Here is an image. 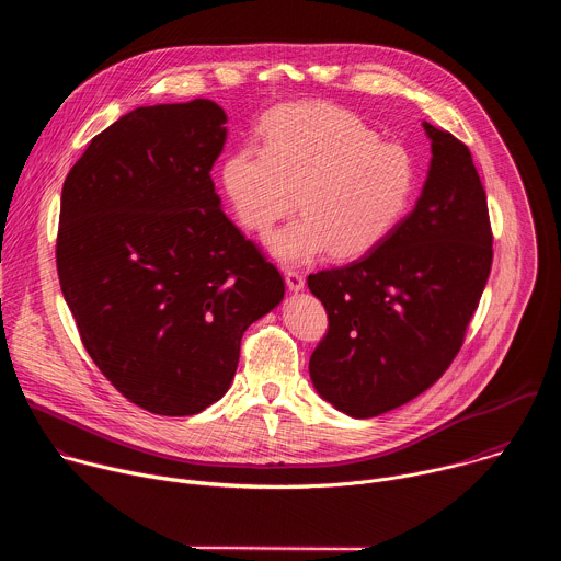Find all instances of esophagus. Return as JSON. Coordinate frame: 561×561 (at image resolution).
<instances>
[{"mask_svg":"<svg viewBox=\"0 0 561 561\" xmlns=\"http://www.w3.org/2000/svg\"><path fill=\"white\" fill-rule=\"evenodd\" d=\"M284 279H286L288 290H293V293L304 290V277H301L297 271H286V273H284Z\"/></svg>","mask_w":561,"mask_h":561,"instance_id":"obj_1","label":"esophagus"}]
</instances>
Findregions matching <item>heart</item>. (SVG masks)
Instances as JSON below:
<instances>
[{"label":"heart","mask_w":561,"mask_h":561,"mask_svg":"<svg viewBox=\"0 0 561 561\" xmlns=\"http://www.w3.org/2000/svg\"><path fill=\"white\" fill-rule=\"evenodd\" d=\"M262 146L232 148L219 184L237 221L268 232L295 206L293 221L266 239L282 264H306L331 251L351 260L370 253L399 226L415 199V152L333 104H288L262 124Z\"/></svg>","instance_id":"obj_1"}]
</instances>
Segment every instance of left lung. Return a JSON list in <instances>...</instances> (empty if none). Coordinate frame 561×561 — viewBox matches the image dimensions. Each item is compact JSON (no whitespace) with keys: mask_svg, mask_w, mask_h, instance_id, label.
I'll return each instance as SVG.
<instances>
[{"mask_svg":"<svg viewBox=\"0 0 561 561\" xmlns=\"http://www.w3.org/2000/svg\"><path fill=\"white\" fill-rule=\"evenodd\" d=\"M422 126L433 157L415 208L364 257L308 275L329 312L310 379L355 420L404 407L444 375L493 264L486 193L470 150Z\"/></svg>","mask_w":561,"mask_h":561,"instance_id":"1","label":"left lung"}]
</instances>
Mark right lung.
I'll return each instance as SVG.
<instances>
[{"label":"right lung","mask_w":561,"mask_h":561,"mask_svg":"<svg viewBox=\"0 0 561 561\" xmlns=\"http://www.w3.org/2000/svg\"><path fill=\"white\" fill-rule=\"evenodd\" d=\"M210 100L139 106L93 137L61 188L57 273L84 348L133 404L197 415L226 394L279 271L221 210Z\"/></svg>","instance_id":"right-lung-1"}]
</instances>
